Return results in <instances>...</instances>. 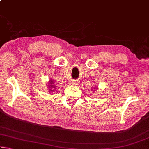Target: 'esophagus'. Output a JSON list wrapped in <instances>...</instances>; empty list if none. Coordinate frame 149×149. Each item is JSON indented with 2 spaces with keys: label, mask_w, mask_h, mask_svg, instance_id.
Returning <instances> with one entry per match:
<instances>
[{
  "label": "esophagus",
  "mask_w": 149,
  "mask_h": 149,
  "mask_svg": "<svg viewBox=\"0 0 149 149\" xmlns=\"http://www.w3.org/2000/svg\"><path fill=\"white\" fill-rule=\"evenodd\" d=\"M72 84L73 85H77V80H73L72 81Z\"/></svg>",
  "instance_id": "obj_1"
}]
</instances>
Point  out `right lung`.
<instances>
[{"instance_id": "add662e5", "label": "right lung", "mask_w": 149, "mask_h": 149, "mask_svg": "<svg viewBox=\"0 0 149 149\" xmlns=\"http://www.w3.org/2000/svg\"><path fill=\"white\" fill-rule=\"evenodd\" d=\"M52 84H53V83H52ZM50 87H53V85H52V86H50Z\"/></svg>"}]
</instances>
